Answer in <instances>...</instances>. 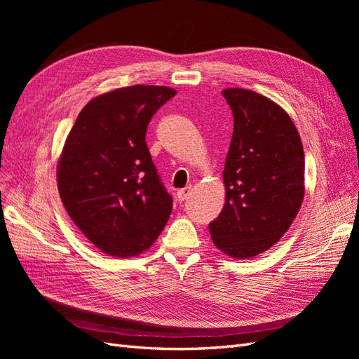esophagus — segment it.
I'll list each match as a JSON object with an SVG mask.
<instances>
[{
  "mask_svg": "<svg viewBox=\"0 0 359 359\" xmlns=\"http://www.w3.org/2000/svg\"><path fill=\"white\" fill-rule=\"evenodd\" d=\"M191 194V187L189 186V187H186V189H181V190H178V193H177V198H178V201L180 202H184V201H187V198L190 196Z\"/></svg>",
  "mask_w": 359,
  "mask_h": 359,
  "instance_id": "34e87169",
  "label": "esophagus"
}]
</instances>
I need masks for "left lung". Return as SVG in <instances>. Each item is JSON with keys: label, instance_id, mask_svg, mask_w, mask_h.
I'll return each instance as SVG.
<instances>
[{"label": "left lung", "instance_id": "left-lung-1", "mask_svg": "<svg viewBox=\"0 0 359 359\" xmlns=\"http://www.w3.org/2000/svg\"><path fill=\"white\" fill-rule=\"evenodd\" d=\"M233 115L223 181L226 202L212 243L235 259L264 253L286 233L304 199V149L285 109L244 88L222 93Z\"/></svg>", "mask_w": 359, "mask_h": 359}]
</instances>
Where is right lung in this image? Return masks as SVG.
<instances>
[{"label":"right lung","mask_w":359,"mask_h":359,"mask_svg":"<svg viewBox=\"0 0 359 359\" xmlns=\"http://www.w3.org/2000/svg\"><path fill=\"white\" fill-rule=\"evenodd\" d=\"M177 94L133 85L95 97L76 118L57 181L70 219L103 253L132 257L154 244L172 211L145 142L151 118Z\"/></svg>","instance_id":"1"}]
</instances>
